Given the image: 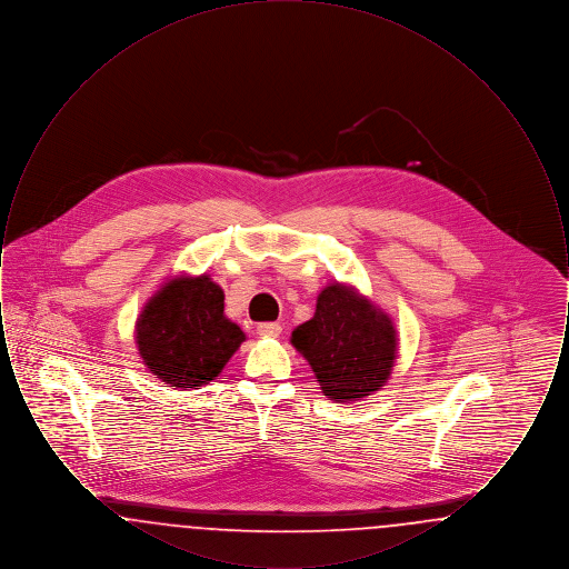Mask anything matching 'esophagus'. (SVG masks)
Wrapping results in <instances>:
<instances>
[{"label":"esophagus","mask_w":569,"mask_h":569,"mask_svg":"<svg viewBox=\"0 0 569 569\" xmlns=\"http://www.w3.org/2000/svg\"><path fill=\"white\" fill-rule=\"evenodd\" d=\"M258 335L260 337H279L281 335V325H277V322H262V325H258Z\"/></svg>","instance_id":"obj_1"}]
</instances>
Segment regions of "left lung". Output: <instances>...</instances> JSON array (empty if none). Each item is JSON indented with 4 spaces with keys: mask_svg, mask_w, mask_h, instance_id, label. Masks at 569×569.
Here are the masks:
<instances>
[{
    "mask_svg": "<svg viewBox=\"0 0 569 569\" xmlns=\"http://www.w3.org/2000/svg\"><path fill=\"white\" fill-rule=\"evenodd\" d=\"M292 343L309 360L326 397L343 403L379 390L397 352L390 320L339 283L318 297L316 316L298 326Z\"/></svg>",
    "mask_w": 569,
    "mask_h": 569,
    "instance_id": "left-lung-1",
    "label": "left lung"
}]
</instances>
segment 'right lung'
<instances>
[{
  "mask_svg": "<svg viewBox=\"0 0 569 569\" xmlns=\"http://www.w3.org/2000/svg\"><path fill=\"white\" fill-rule=\"evenodd\" d=\"M243 339V330L223 316L221 288L207 274L170 281L136 325L144 365L177 388L217 378Z\"/></svg>",
  "mask_w": 569,
  "mask_h": 569,
  "instance_id": "obj_1",
  "label": "right lung"
}]
</instances>
